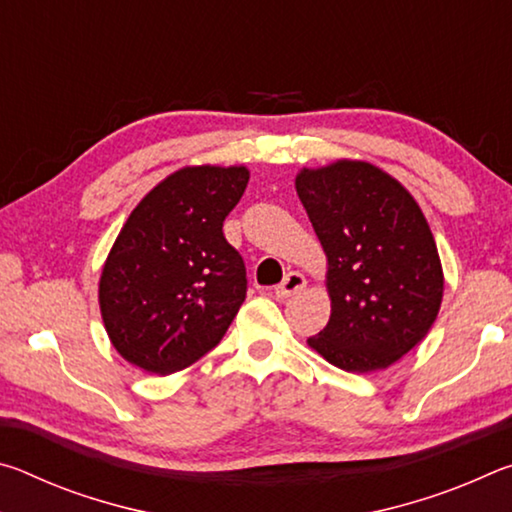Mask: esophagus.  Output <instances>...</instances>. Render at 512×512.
<instances>
[{
	"label": "esophagus",
	"instance_id": "1",
	"mask_svg": "<svg viewBox=\"0 0 512 512\" xmlns=\"http://www.w3.org/2000/svg\"><path fill=\"white\" fill-rule=\"evenodd\" d=\"M305 287H307L305 275L291 271L287 277H284L282 284H277V287H275V296H277V300H287L291 296H296V293L302 291Z\"/></svg>",
	"mask_w": 512,
	"mask_h": 512
}]
</instances>
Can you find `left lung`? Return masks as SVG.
I'll use <instances>...</instances> for the list:
<instances>
[{
  "instance_id": "1",
  "label": "left lung",
  "mask_w": 512,
  "mask_h": 512,
  "mask_svg": "<svg viewBox=\"0 0 512 512\" xmlns=\"http://www.w3.org/2000/svg\"><path fill=\"white\" fill-rule=\"evenodd\" d=\"M296 192L325 250L332 302L307 345L348 372L393 366L427 336L445 291L418 201L391 173L348 158L302 167Z\"/></svg>"
}]
</instances>
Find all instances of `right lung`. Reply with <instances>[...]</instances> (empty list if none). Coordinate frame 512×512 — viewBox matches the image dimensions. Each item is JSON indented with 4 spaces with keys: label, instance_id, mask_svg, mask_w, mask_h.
<instances>
[{
    "label": "right lung",
    "instance_id": "add662e5",
    "mask_svg": "<svg viewBox=\"0 0 512 512\" xmlns=\"http://www.w3.org/2000/svg\"><path fill=\"white\" fill-rule=\"evenodd\" d=\"M250 171L169 173L128 216L99 277L108 339L128 363L171 375L210 352L246 300L244 259L223 237Z\"/></svg>",
    "mask_w": 512,
    "mask_h": 512
}]
</instances>
